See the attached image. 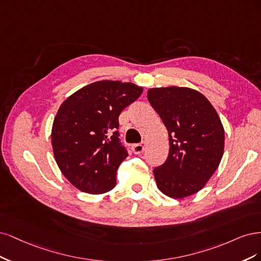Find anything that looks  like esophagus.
<instances>
[{
	"label": "esophagus",
	"mask_w": 261,
	"mask_h": 261,
	"mask_svg": "<svg viewBox=\"0 0 261 261\" xmlns=\"http://www.w3.org/2000/svg\"><path fill=\"white\" fill-rule=\"evenodd\" d=\"M132 150H133V153L137 154V155L142 154L145 150V143L142 142V143H137V144H133L132 145Z\"/></svg>",
	"instance_id": "obj_1"
}]
</instances>
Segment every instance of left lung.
I'll use <instances>...</instances> for the list:
<instances>
[{
	"label": "left lung",
	"instance_id": "1",
	"mask_svg": "<svg viewBox=\"0 0 261 261\" xmlns=\"http://www.w3.org/2000/svg\"><path fill=\"white\" fill-rule=\"evenodd\" d=\"M150 105L168 130L167 161L154 169L157 188L171 198L203 189L219 166L224 129L216 109L198 91L182 87L147 91Z\"/></svg>",
	"mask_w": 261,
	"mask_h": 261
}]
</instances>
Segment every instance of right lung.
<instances>
[{
  "label": "right lung",
  "mask_w": 261,
  "mask_h": 261,
  "mask_svg": "<svg viewBox=\"0 0 261 261\" xmlns=\"http://www.w3.org/2000/svg\"><path fill=\"white\" fill-rule=\"evenodd\" d=\"M131 82L91 83L66 98L54 118L52 146L61 171L73 187L103 194L116 186L128 156L119 140V115L142 94Z\"/></svg>",
  "instance_id": "right-lung-1"
}]
</instances>
